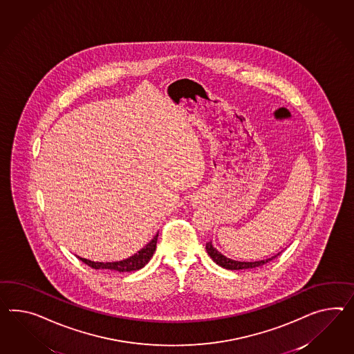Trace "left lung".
<instances>
[{
  "label": "left lung",
  "mask_w": 354,
  "mask_h": 354,
  "mask_svg": "<svg viewBox=\"0 0 354 354\" xmlns=\"http://www.w3.org/2000/svg\"><path fill=\"white\" fill-rule=\"evenodd\" d=\"M205 249H207V253L209 254V257L213 259V262H216L218 266H221V267H223V268H226V270H231V271L261 267L263 264H266V263H268L270 261L274 259L277 255H280V253L276 254V255H273L271 258H267V259H263V261H255V262H240V261H234V259H231V258H227L226 255L219 253L217 249L212 244V241L207 243Z\"/></svg>",
  "instance_id": "1"
}]
</instances>
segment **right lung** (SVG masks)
<instances>
[{
  "mask_svg": "<svg viewBox=\"0 0 354 354\" xmlns=\"http://www.w3.org/2000/svg\"><path fill=\"white\" fill-rule=\"evenodd\" d=\"M158 236L159 232L153 237V240L141 249L136 254H133L132 257H129L127 259L118 261V262H93L86 258H81L82 262L86 263L87 266L92 267L93 270H108V271H114V272H132V271H138L141 268H144L149 261L151 259L155 249H156V241H158Z\"/></svg>",
  "mask_w": 354,
  "mask_h": 354,
  "instance_id": "add662e5",
  "label": "right lung"
}]
</instances>
